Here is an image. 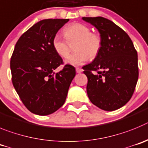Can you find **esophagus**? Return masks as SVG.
Segmentation results:
<instances>
[{
	"mask_svg": "<svg viewBox=\"0 0 148 148\" xmlns=\"http://www.w3.org/2000/svg\"><path fill=\"white\" fill-rule=\"evenodd\" d=\"M76 71H77V73H81L82 71V69H80V68H76Z\"/></svg>",
	"mask_w": 148,
	"mask_h": 148,
	"instance_id": "1",
	"label": "esophagus"
}]
</instances>
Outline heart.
Wrapping results in <instances>:
<instances>
[{"mask_svg": "<svg viewBox=\"0 0 148 148\" xmlns=\"http://www.w3.org/2000/svg\"><path fill=\"white\" fill-rule=\"evenodd\" d=\"M65 38L56 34L52 39V47L54 51L61 58H66L70 53L69 43L77 40L74 46L75 53L66 60L67 64L71 66H80L88 59L93 60L100 52L102 40L100 34L92 32L87 25L75 23L63 29Z\"/></svg>", "mask_w": 148, "mask_h": 148, "instance_id": "heart-1", "label": "heart"}]
</instances>
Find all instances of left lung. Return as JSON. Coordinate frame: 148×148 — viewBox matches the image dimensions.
Wrapping results in <instances>:
<instances>
[{
    "label": "left lung",
    "mask_w": 148,
    "mask_h": 148,
    "mask_svg": "<svg viewBox=\"0 0 148 148\" xmlns=\"http://www.w3.org/2000/svg\"><path fill=\"white\" fill-rule=\"evenodd\" d=\"M95 26L102 40L100 52L83 66L88 77L87 94L94 105L112 111L125 106L132 97L138 77V57L128 34L102 17L82 18Z\"/></svg>",
    "instance_id": "1"
}]
</instances>
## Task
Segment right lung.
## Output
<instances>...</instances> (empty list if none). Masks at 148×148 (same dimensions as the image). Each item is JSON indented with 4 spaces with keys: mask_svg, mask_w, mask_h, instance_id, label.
<instances>
[{
    "mask_svg": "<svg viewBox=\"0 0 148 148\" xmlns=\"http://www.w3.org/2000/svg\"><path fill=\"white\" fill-rule=\"evenodd\" d=\"M69 19H46L33 25L16 42L10 61L12 81L26 108L38 115L55 112L66 101L75 77L74 66L66 65L52 47L54 36Z\"/></svg>",
    "mask_w": 148,
    "mask_h": 148,
    "instance_id": "obj_1",
    "label": "right lung"
}]
</instances>
